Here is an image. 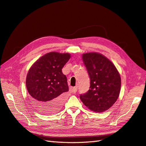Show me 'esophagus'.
<instances>
[{
  "label": "esophagus",
  "instance_id": "34e87169",
  "mask_svg": "<svg viewBox=\"0 0 146 146\" xmlns=\"http://www.w3.org/2000/svg\"><path fill=\"white\" fill-rule=\"evenodd\" d=\"M77 90H78V87H77V86L74 87V88H73L72 89V91L73 93H76V91H77Z\"/></svg>",
  "mask_w": 146,
  "mask_h": 146
}]
</instances>
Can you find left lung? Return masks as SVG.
<instances>
[{
    "label": "left lung",
    "instance_id": "1",
    "mask_svg": "<svg viewBox=\"0 0 146 146\" xmlns=\"http://www.w3.org/2000/svg\"><path fill=\"white\" fill-rule=\"evenodd\" d=\"M83 62L90 78V88L81 94V101L94 112H104L113 105L120 92L121 78L109 58L98 52L82 55Z\"/></svg>",
    "mask_w": 146,
    "mask_h": 146
}]
</instances>
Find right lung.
<instances>
[{"label":"right lung","mask_w":146,"mask_h":146,"mask_svg":"<svg viewBox=\"0 0 146 146\" xmlns=\"http://www.w3.org/2000/svg\"><path fill=\"white\" fill-rule=\"evenodd\" d=\"M68 53L51 52L33 63L26 79L31 103L44 113H52L61 109L65 92L68 91L67 78L62 69L69 60Z\"/></svg>","instance_id":"obj_1"}]
</instances>
